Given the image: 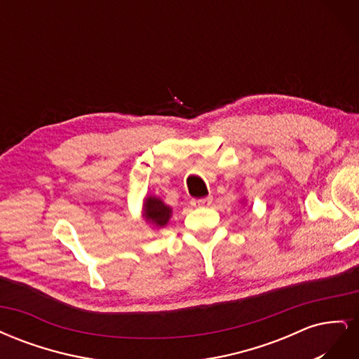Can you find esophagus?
Segmentation results:
<instances>
[{"mask_svg": "<svg viewBox=\"0 0 359 359\" xmlns=\"http://www.w3.org/2000/svg\"><path fill=\"white\" fill-rule=\"evenodd\" d=\"M211 202H212V198L208 196V198H203V199H193L191 205H194V206H208V205H211Z\"/></svg>", "mask_w": 359, "mask_h": 359, "instance_id": "1", "label": "esophagus"}]
</instances>
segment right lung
Wrapping results in <instances>:
<instances>
[{
	"instance_id": "add662e5",
	"label": "right lung",
	"mask_w": 359,
	"mask_h": 359,
	"mask_svg": "<svg viewBox=\"0 0 359 359\" xmlns=\"http://www.w3.org/2000/svg\"><path fill=\"white\" fill-rule=\"evenodd\" d=\"M170 208L158 198H148L145 202V219L156 226H165L170 217Z\"/></svg>"
}]
</instances>
